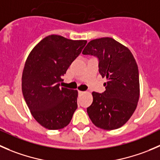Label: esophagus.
<instances>
[{"label": "esophagus", "instance_id": "34e87169", "mask_svg": "<svg viewBox=\"0 0 160 160\" xmlns=\"http://www.w3.org/2000/svg\"><path fill=\"white\" fill-rule=\"evenodd\" d=\"M78 93L82 94V93H84V91H81V90H78Z\"/></svg>", "mask_w": 160, "mask_h": 160}]
</instances>
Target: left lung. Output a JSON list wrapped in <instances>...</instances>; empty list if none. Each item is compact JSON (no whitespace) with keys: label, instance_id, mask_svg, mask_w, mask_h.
Instances as JSON below:
<instances>
[{"label":"left lung","instance_id":"left-lung-1","mask_svg":"<svg viewBox=\"0 0 160 160\" xmlns=\"http://www.w3.org/2000/svg\"><path fill=\"white\" fill-rule=\"evenodd\" d=\"M83 55L95 56L99 72L108 79L103 93L93 92V103L87 108L91 122L100 128L113 130L125 125L137 107L139 75L130 50L114 38H97L88 43Z\"/></svg>","mask_w":160,"mask_h":160}]
</instances>
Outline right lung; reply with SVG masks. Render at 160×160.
<instances>
[{"label":"right lung","instance_id":"add662e5","mask_svg":"<svg viewBox=\"0 0 160 160\" xmlns=\"http://www.w3.org/2000/svg\"><path fill=\"white\" fill-rule=\"evenodd\" d=\"M86 44V40L48 35L27 58L22 73V93L34 118L48 129L67 126L77 108V90L60 88V82Z\"/></svg>","mask_w":160,"mask_h":160}]
</instances>
